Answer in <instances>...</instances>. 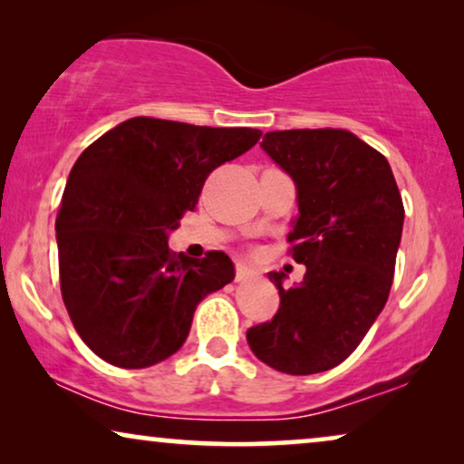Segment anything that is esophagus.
Segmentation results:
<instances>
[{"instance_id": "34e87169", "label": "esophagus", "mask_w": 464, "mask_h": 464, "mask_svg": "<svg viewBox=\"0 0 464 464\" xmlns=\"http://www.w3.org/2000/svg\"><path fill=\"white\" fill-rule=\"evenodd\" d=\"M256 275V268L249 262H245V259H240V262H237V278L238 281H245V278H249Z\"/></svg>"}]
</instances>
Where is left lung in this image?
<instances>
[{
	"label": "left lung",
	"instance_id": "1",
	"mask_svg": "<svg viewBox=\"0 0 464 464\" xmlns=\"http://www.w3.org/2000/svg\"><path fill=\"white\" fill-rule=\"evenodd\" d=\"M295 183L291 256L306 266L294 287L270 272L281 306L246 329L253 354L291 376L340 365L389 297L403 232V202L386 158L351 130L266 132L259 143Z\"/></svg>",
	"mask_w": 464,
	"mask_h": 464
}]
</instances>
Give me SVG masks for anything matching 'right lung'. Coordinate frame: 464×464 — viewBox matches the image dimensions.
Listing matches in <instances>:
<instances>
[{"label": "right lung", "mask_w": 464, "mask_h": 464, "mask_svg": "<svg viewBox=\"0 0 464 464\" xmlns=\"http://www.w3.org/2000/svg\"><path fill=\"white\" fill-rule=\"evenodd\" d=\"M257 129L130 118L82 151L56 218L61 294L75 332L107 363L141 370L175 354L194 310L234 278L224 251L175 256L169 234L194 211L213 169Z\"/></svg>", "instance_id": "obj_1"}]
</instances>
